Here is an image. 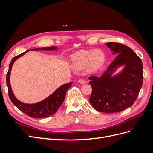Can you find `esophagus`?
Instances as JSON below:
<instances>
[{
	"label": "esophagus",
	"instance_id": "1",
	"mask_svg": "<svg viewBox=\"0 0 153 153\" xmlns=\"http://www.w3.org/2000/svg\"><path fill=\"white\" fill-rule=\"evenodd\" d=\"M78 82L80 83V84H84V83H86V82L85 80H84V79H79L78 80Z\"/></svg>",
	"mask_w": 153,
	"mask_h": 153
}]
</instances>
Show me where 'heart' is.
<instances>
[{
    "instance_id": "b5f03b06",
    "label": "heart",
    "mask_w": 153,
    "mask_h": 153,
    "mask_svg": "<svg viewBox=\"0 0 153 153\" xmlns=\"http://www.w3.org/2000/svg\"><path fill=\"white\" fill-rule=\"evenodd\" d=\"M105 54L101 50H81L71 57L72 66L76 70H82L88 65L91 72L98 71L105 61Z\"/></svg>"
}]
</instances>
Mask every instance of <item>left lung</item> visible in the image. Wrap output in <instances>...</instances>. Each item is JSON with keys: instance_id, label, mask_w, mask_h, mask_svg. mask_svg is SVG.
Instances as JSON below:
<instances>
[{"instance_id": "8db88e82", "label": "left lung", "mask_w": 153, "mask_h": 153, "mask_svg": "<svg viewBox=\"0 0 153 153\" xmlns=\"http://www.w3.org/2000/svg\"><path fill=\"white\" fill-rule=\"evenodd\" d=\"M106 45L118 55L100 77L88 78L92 87L89 101L98 111L120 112L132 106L137 97L143 82V63L129 47L116 42ZM120 66H124L122 71L113 76Z\"/></svg>"}]
</instances>
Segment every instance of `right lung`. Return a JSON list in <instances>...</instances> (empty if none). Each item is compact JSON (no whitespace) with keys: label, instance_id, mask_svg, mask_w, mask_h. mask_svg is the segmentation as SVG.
<instances>
[{"label":"right lung","instance_id":"1","mask_svg":"<svg viewBox=\"0 0 153 153\" xmlns=\"http://www.w3.org/2000/svg\"><path fill=\"white\" fill-rule=\"evenodd\" d=\"M56 49H57L56 47H42L40 48H35L32 49V50H55ZM28 51L30 50H27L24 53L13 57L10 63L9 71L7 72L6 76V81L7 87H8L9 96L12 103L16 106H17L20 111H22L27 115L29 116L30 117L36 118H45L47 117V116H50L51 115L54 114L57 111V110H59V108L60 107L65 100V94H66L67 91L71 86L73 82H70L62 85L59 88L56 89L52 94H50L48 97L40 101L39 103L34 104H27L21 102V101H20L15 96H14V94L13 93L10 83V75L13 63L15 62V61L17 60L19 58L23 56L24 54L28 52Z\"/></svg>","mask_w":153,"mask_h":153}]
</instances>
